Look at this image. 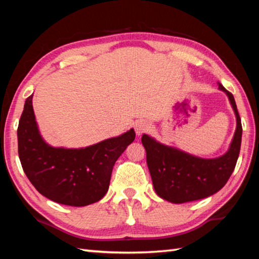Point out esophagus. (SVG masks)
Instances as JSON below:
<instances>
[{"instance_id":"1","label":"esophagus","mask_w":259,"mask_h":259,"mask_svg":"<svg viewBox=\"0 0 259 259\" xmlns=\"http://www.w3.org/2000/svg\"><path fill=\"white\" fill-rule=\"evenodd\" d=\"M135 130H136V134L140 136V135H143L144 133H146V131L150 130V124H148L147 122H145V121L137 122V123H136V125H135Z\"/></svg>"}]
</instances>
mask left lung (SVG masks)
I'll return each instance as SVG.
<instances>
[{
    "label": "left lung",
    "instance_id": "1",
    "mask_svg": "<svg viewBox=\"0 0 259 259\" xmlns=\"http://www.w3.org/2000/svg\"><path fill=\"white\" fill-rule=\"evenodd\" d=\"M219 89L229 97L236 116V130L231 146L216 159H201L177 148L157 143L143 135L146 161L156 194L172 203H184L208 198L224 187L238 161L242 125L233 95L221 83Z\"/></svg>",
    "mask_w": 259,
    "mask_h": 259
}]
</instances>
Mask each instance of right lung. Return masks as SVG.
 Here are the masks:
<instances>
[{
    "instance_id": "obj_1",
    "label": "right lung",
    "mask_w": 259,
    "mask_h": 259,
    "mask_svg": "<svg viewBox=\"0 0 259 259\" xmlns=\"http://www.w3.org/2000/svg\"><path fill=\"white\" fill-rule=\"evenodd\" d=\"M32 98L33 95L26 99L17 130L26 176L42 195L57 203L84 207L97 202L106 194L116 160L135 140L134 129L89 147H52L38 133Z\"/></svg>"
}]
</instances>
